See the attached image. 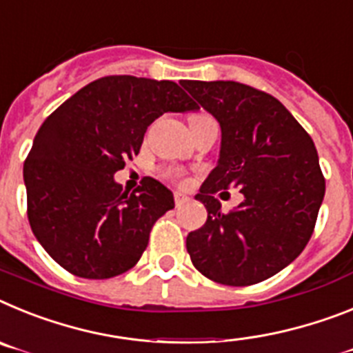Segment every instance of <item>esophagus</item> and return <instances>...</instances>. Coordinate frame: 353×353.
<instances>
[{"label":"esophagus","mask_w":353,"mask_h":353,"mask_svg":"<svg viewBox=\"0 0 353 353\" xmlns=\"http://www.w3.org/2000/svg\"><path fill=\"white\" fill-rule=\"evenodd\" d=\"M190 197L183 192H174V202H176V206H183L185 202H188Z\"/></svg>","instance_id":"obj_1"}]
</instances>
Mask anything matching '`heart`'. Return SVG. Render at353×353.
<instances>
[{"instance_id":"1","label":"heart","mask_w":353,"mask_h":353,"mask_svg":"<svg viewBox=\"0 0 353 353\" xmlns=\"http://www.w3.org/2000/svg\"><path fill=\"white\" fill-rule=\"evenodd\" d=\"M201 115H202V113H201ZM168 176H170V177H176L177 174H176V172H168Z\"/></svg>"}]
</instances>
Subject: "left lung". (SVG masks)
<instances>
[{"instance_id": "8db88e82", "label": "left lung", "mask_w": 353, "mask_h": 353, "mask_svg": "<svg viewBox=\"0 0 353 353\" xmlns=\"http://www.w3.org/2000/svg\"><path fill=\"white\" fill-rule=\"evenodd\" d=\"M185 87L220 124L216 167L195 195L208 220L186 238L202 275L225 286L272 277L305 249L325 195L318 152L307 131L266 92L238 81H192ZM240 188L244 202L222 214L214 197Z\"/></svg>"}]
</instances>
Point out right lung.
Wrapping results in <instances>:
<instances>
[{
	"label": "right lung",
	"instance_id": "1",
	"mask_svg": "<svg viewBox=\"0 0 353 353\" xmlns=\"http://www.w3.org/2000/svg\"><path fill=\"white\" fill-rule=\"evenodd\" d=\"M194 110L174 81L104 76L46 119L23 176L32 231L58 265L78 277L110 279L139 263L174 195L152 177L124 192L113 174L139 154L156 119Z\"/></svg>",
	"mask_w": 353,
	"mask_h": 353
}]
</instances>
